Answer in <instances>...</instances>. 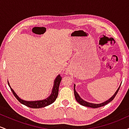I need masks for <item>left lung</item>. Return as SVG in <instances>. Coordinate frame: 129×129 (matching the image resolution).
<instances>
[{"mask_svg": "<svg viewBox=\"0 0 129 129\" xmlns=\"http://www.w3.org/2000/svg\"><path fill=\"white\" fill-rule=\"evenodd\" d=\"M121 85V84H120L119 87H118V89H117L116 91H115V93H114V94H113V96H112V97L110 98H109L108 100H106V101L103 102V103H100V104H94V103H88V102L85 101H84V100H82V99L81 98V97H80V96L79 95V94H78V93L76 92V89H75V86H76V85H75V84H74V94H75V98H76V100L77 101V102H78V103H79V104H80L82 105V106H85V107L94 108H94H98V107H102V106H105V105L107 104L108 103H110V102L112 101L113 100L114 98H115V96L116 95L117 93H118V91H119Z\"/></svg>", "mask_w": 129, "mask_h": 129, "instance_id": "obj_1", "label": "left lung"}]
</instances>
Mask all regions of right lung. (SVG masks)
I'll list each match as a JSON object with an SVG mask.
<instances>
[{"label": "right lung", "instance_id": "1", "mask_svg": "<svg viewBox=\"0 0 129 129\" xmlns=\"http://www.w3.org/2000/svg\"><path fill=\"white\" fill-rule=\"evenodd\" d=\"M61 79L62 78L60 77V75H57L56 79L54 81V84H53V88L51 90V93L50 94V95H49V96L47 97V98L44 99V100L37 101H25L22 100L20 98H19V96L16 94L15 91L13 90V88L10 86L8 81V84L9 87L11 88V90L12 91L14 96L20 103L28 107L33 108V109H39V108L45 107L46 106H49L51 104H52L55 101L56 99L57 98V95H58L59 87V84L60 83V81H61Z\"/></svg>", "mask_w": 129, "mask_h": 129}]
</instances>
